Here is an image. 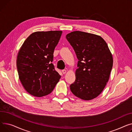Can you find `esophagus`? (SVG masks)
I'll return each instance as SVG.
<instances>
[{"instance_id":"34e87169","label":"esophagus","mask_w":132,"mask_h":132,"mask_svg":"<svg viewBox=\"0 0 132 132\" xmlns=\"http://www.w3.org/2000/svg\"><path fill=\"white\" fill-rule=\"evenodd\" d=\"M62 72L63 74H65L67 72V70H63L62 71Z\"/></svg>"}]
</instances>
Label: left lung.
Listing matches in <instances>:
<instances>
[{
    "label": "left lung",
    "mask_w": 132,
    "mask_h": 132,
    "mask_svg": "<svg viewBox=\"0 0 132 132\" xmlns=\"http://www.w3.org/2000/svg\"><path fill=\"white\" fill-rule=\"evenodd\" d=\"M79 60L75 81L70 88L77 97L90 100L98 96L109 78L113 65L112 54L103 39L79 31L67 35Z\"/></svg>",
    "instance_id": "1"
}]
</instances>
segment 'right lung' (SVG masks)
<instances>
[{
	"label": "right lung",
	"instance_id": "add662e5",
	"mask_svg": "<svg viewBox=\"0 0 132 132\" xmlns=\"http://www.w3.org/2000/svg\"><path fill=\"white\" fill-rule=\"evenodd\" d=\"M62 31H37L31 34L18 53L16 65L23 87L36 97L53 91L61 76L52 63Z\"/></svg>",
	"mask_w": 132,
	"mask_h": 132
}]
</instances>
